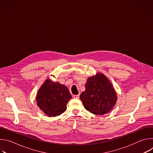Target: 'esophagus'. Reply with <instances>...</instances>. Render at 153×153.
<instances>
[{"label":"esophagus","instance_id":"34e87169","mask_svg":"<svg viewBox=\"0 0 153 153\" xmlns=\"http://www.w3.org/2000/svg\"><path fill=\"white\" fill-rule=\"evenodd\" d=\"M73 97H74V99H79V94L73 95Z\"/></svg>","mask_w":153,"mask_h":153}]
</instances>
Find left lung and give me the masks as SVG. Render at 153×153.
Masks as SVG:
<instances>
[{
    "mask_svg": "<svg viewBox=\"0 0 153 153\" xmlns=\"http://www.w3.org/2000/svg\"><path fill=\"white\" fill-rule=\"evenodd\" d=\"M85 108L96 115L108 113L116 103V93L108 79L98 73L90 77L85 85V91L80 96Z\"/></svg>",
    "mask_w": 153,
    "mask_h": 153,
    "instance_id": "8db88e82",
    "label": "left lung"
}]
</instances>
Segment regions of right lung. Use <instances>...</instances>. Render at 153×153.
Wrapping results in <instances>:
<instances>
[{
  "label": "right lung",
  "instance_id": "1",
  "mask_svg": "<svg viewBox=\"0 0 153 153\" xmlns=\"http://www.w3.org/2000/svg\"><path fill=\"white\" fill-rule=\"evenodd\" d=\"M71 98L67 86L47 79L39 89L36 100L42 111L50 117H56L66 111Z\"/></svg>",
  "mask_w": 153,
  "mask_h": 153
}]
</instances>
